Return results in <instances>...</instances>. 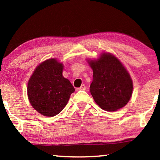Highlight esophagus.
<instances>
[{"instance_id":"1","label":"esophagus","mask_w":160,"mask_h":160,"mask_svg":"<svg viewBox=\"0 0 160 160\" xmlns=\"http://www.w3.org/2000/svg\"><path fill=\"white\" fill-rule=\"evenodd\" d=\"M86 86L85 85H82L80 88H78V90H86Z\"/></svg>"}]
</instances>
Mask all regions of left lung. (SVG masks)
<instances>
[{
  "label": "left lung",
  "mask_w": 160,
  "mask_h": 160,
  "mask_svg": "<svg viewBox=\"0 0 160 160\" xmlns=\"http://www.w3.org/2000/svg\"><path fill=\"white\" fill-rule=\"evenodd\" d=\"M89 63L93 70L90 90L100 108L114 112L125 106L132 95V82L122 63L110 53Z\"/></svg>",
  "instance_id": "1"
}]
</instances>
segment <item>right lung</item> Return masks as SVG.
<instances>
[{"mask_svg": "<svg viewBox=\"0 0 160 160\" xmlns=\"http://www.w3.org/2000/svg\"><path fill=\"white\" fill-rule=\"evenodd\" d=\"M63 64L56 59L43 62L29 80L28 94L35 110L46 116H54L66 107L75 88L63 75Z\"/></svg>", "mask_w": 160, "mask_h": 160, "instance_id": "1", "label": "right lung"}]
</instances>
